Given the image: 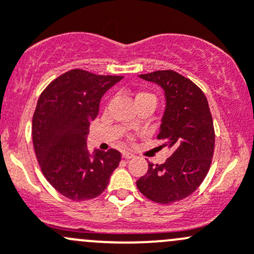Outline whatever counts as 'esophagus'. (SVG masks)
Instances as JSON below:
<instances>
[{
  "label": "esophagus",
  "instance_id": "esophagus-1",
  "mask_svg": "<svg viewBox=\"0 0 254 254\" xmlns=\"http://www.w3.org/2000/svg\"><path fill=\"white\" fill-rule=\"evenodd\" d=\"M123 157L127 158V160H130V158L134 157V155H132V153H130V152H123Z\"/></svg>",
  "mask_w": 254,
  "mask_h": 254
}]
</instances>
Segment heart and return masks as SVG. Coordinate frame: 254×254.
I'll return each instance as SVG.
<instances>
[{"instance_id":"b5f03b06","label":"heart","mask_w":254,"mask_h":254,"mask_svg":"<svg viewBox=\"0 0 254 254\" xmlns=\"http://www.w3.org/2000/svg\"><path fill=\"white\" fill-rule=\"evenodd\" d=\"M141 101H152L153 103H156V97L152 93H148V92H137L136 96H135V102H141Z\"/></svg>"}]
</instances>
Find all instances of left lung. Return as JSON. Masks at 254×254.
<instances>
[{
  "mask_svg": "<svg viewBox=\"0 0 254 254\" xmlns=\"http://www.w3.org/2000/svg\"><path fill=\"white\" fill-rule=\"evenodd\" d=\"M140 77L165 91L166 109L157 139L173 152L162 165L148 163L147 173L136 186L155 203H175L194 193L209 172L215 147L211 113L204 92L176 71H155Z\"/></svg>",
  "mask_w": 254,
  "mask_h": 254,
  "instance_id": "1",
  "label": "left lung"
}]
</instances>
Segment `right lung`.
Segmentation results:
<instances>
[{
  "label": "right lung",
  "instance_id": "add662e5",
  "mask_svg": "<svg viewBox=\"0 0 254 254\" xmlns=\"http://www.w3.org/2000/svg\"><path fill=\"white\" fill-rule=\"evenodd\" d=\"M122 78L75 68L50 82L38 99L32 124L35 155L47 181L71 200L103 193L122 160L114 148L91 155L86 142L102 97Z\"/></svg>",
  "mask_w": 254,
  "mask_h": 254
}]
</instances>
